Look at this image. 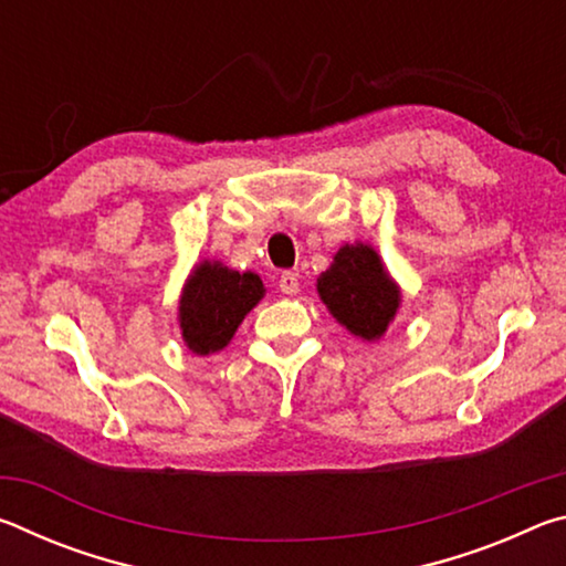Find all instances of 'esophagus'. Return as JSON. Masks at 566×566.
<instances>
[{
  "mask_svg": "<svg viewBox=\"0 0 566 566\" xmlns=\"http://www.w3.org/2000/svg\"><path fill=\"white\" fill-rule=\"evenodd\" d=\"M280 292L290 294V296L300 292V276H296V272H282L280 274Z\"/></svg>",
  "mask_w": 566,
  "mask_h": 566,
  "instance_id": "obj_1",
  "label": "esophagus"
}]
</instances>
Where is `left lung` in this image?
Returning <instances> with one entry per match:
<instances>
[{
    "mask_svg": "<svg viewBox=\"0 0 566 566\" xmlns=\"http://www.w3.org/2000/svg\"><path fill=\"white\" fill-rule=\"evenodd\" d=\"M317 290L329 312L361 339H379L395 319L399 306L397 286L367 244H344Z\"/></svg>",
    "mask_w": 566,
    "mask_h": 566,
    "instance_id": "obj_1",
    "label": "left lung"
}]
</instances>
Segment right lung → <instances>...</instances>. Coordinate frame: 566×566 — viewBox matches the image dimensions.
Here are the masks:
<instances>
[{
  "label": "right lung",
  "instance_id": "obj_1",
  "mask_svg": "<svg viewBox=\"0 0 566 566\" xmlns=\"http://www.w3.org/2000/svg\"><path fill=\"white\" fill-rule=\"evenodd\" d=\"M262 296L264 284L256 274H239L219 262L199 264L179 302V327L187 347L195 354L227 347L247 312Z\"/></svg>",
  "mask_w": 566,
  "mask_h": 566
}]
</instances>
